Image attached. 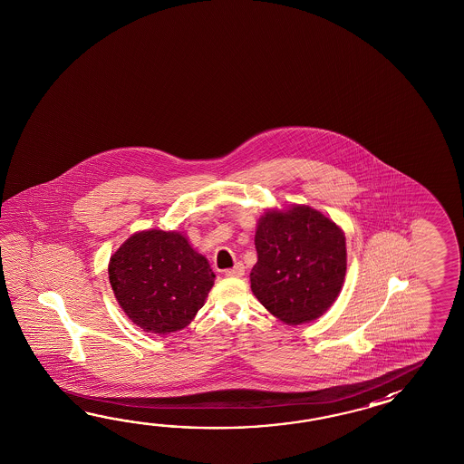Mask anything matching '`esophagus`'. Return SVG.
Returning <instances> with one entry per match:
<instances>
[{
  "mask_svg": "<svg viewBox=\"0 0 464 464\" xmlns=\"http://www.w3.org/2000/svg\"><path fill=\"white\" fill-rule=\"evenodd\" d=\"M244 274H246V266H244V264H240V262L232 266V268L226 270V276H242Z\"/></svg>",
  "mask_w": 464,
  "mask_h": 464,
  "instance_id": "1",
  "label": "esophagus"
}]
</instances>
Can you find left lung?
Segmentation results:
<instances>
[{
  "label": "left lung",
  "instance_id": "left-lung-1",
  "mask_svg": "<svg viewBox=\"0 0 464 464\" xmlns=\"http://www.w3.org/2000/svg\"><path fill=\"white\" fill-rule=\"evenodd\" d=\"M250 286L286 325L316 320L335 302L346 272L343 230L308 206L266 210L256 232Z\"/></svg>",
  "mask_w": 464,
  "mask_h": 464
}]
</instances>
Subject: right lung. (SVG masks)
Wrapping results in <instances>:
<instances>
[{
	"label": "right lung",
	"mask_w": 464,
	"mask_h": 464,
	"mask_svg": "<svg viewBox=\"0 0 464 464\" xmlns=\"http://www.w3.org/2000/svg\"><path fill=\"white\" fill-rule=\"evenodd\" d=\"M109 282L121 308L144 332L182 330L204 305L216 274L180 232L142 230L109 260Z\"/></svg>",
	"instance_id": "add662e5"
}]
</instances>
